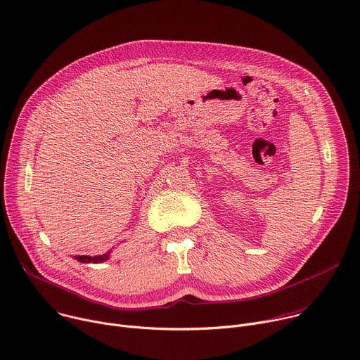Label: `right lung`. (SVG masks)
I'll return each instance as SVG.
<instances>
[{
  "label": "right lung",
  "mask_w": 360,
  "mask_h": 360,
  "mask_svg": "<svg viewBox=\"0 0 360 360\" xmlns=\"http://www.w3.org/2000/svg\"><path fill=\"white\" fill-rule=\"evenodd\" d=\"M109 254L110 252H106L103 255H96V257H89V255H75L74 258L78 259L79 262H84V264H89V262H94V264H98V262H103L109 258Z\"/></svg>",
  "instance_id": "add662e5"
}]
</instances>
